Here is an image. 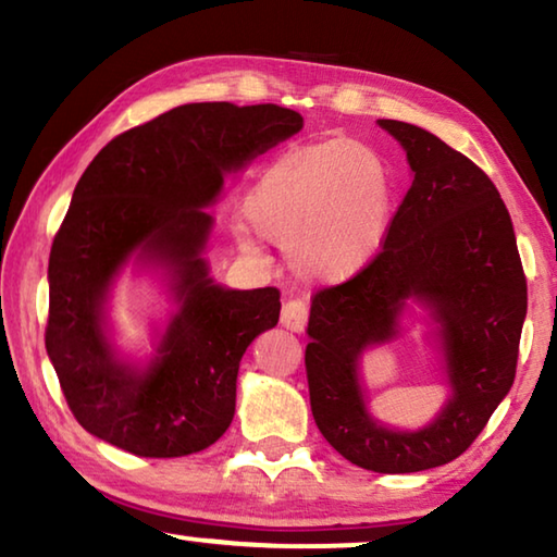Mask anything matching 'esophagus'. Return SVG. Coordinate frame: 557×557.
<instances>
[{"label":"esophagus","mask_w":557,"mask_h":557,"mask_svg":"<svg viewBox=\"0 0 557 557\" xmlns=\"http://www.w3.org/2000/svg\"><path fill=\"white\" fill-rule=\"evenodd\" d=\"M280 322H282V326L289 329V332H295V334L305 332V329H307V307H305V301H299V299L287 301V305L282 307Z\"/></svg>","instance_id":"obj_1"}]
</instances>
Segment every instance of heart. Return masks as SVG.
Wrapping results in <instances>:
<instances>
[{
  "label": "heart",
  "instance_id": "1",
  "mask_svg": "<svg viewBox=\"0 0 557 557\" xmlns=\"http://www.w3.org/2000/svg\"><path fill=\"white\" fill-rule=\"evenodd\" d=\"M238 248L262 258V242L287 248L289 270L314 285H344L388 248L395 186L385 159L356 139L289 147L245 196Z\"/></svg>",
  "mask_w": 557,
  "mask_h": 557
}]
</instances>
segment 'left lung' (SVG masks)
Listing matches in <instances>:
<instances>
[{
	"instance_id": "obj_1",
	"label": "left lung",
	"mask_w": 557,
	"mask_h": 557,
	"mask_svg": "<svg viewBox=\"0 0 557 557\" xmlns=\"http://www.w3.org/2000/svg\"><path fill=\"white\" fill-rule=\"evenodd\" d=\"M412 184L371 270L312 301L305 363L319 432L351 465L408 474L457 459L513 385L528 307L513 223L482 169L410 122L379 120ZM418 306L448 400L428 426L398 431L368 408L362 356L401 335Z\"/></svg>"
}]
</instances>
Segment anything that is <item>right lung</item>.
Masks as SVG:
<instances>
[{
    "instance_id": "add662e5",
    "label": "right lung",
    "mask_w": 557,
    "mask_h": 557,
    "mask_svg": "<svg viewBox=\"0 0 557 557\" xmlns=\"http://www.w3.org/2000/svg\"><path fill=\"white\" fill-rule=\"evenodd\" d=\"M301 125L299 112L270 102H188L115 137L83 172L49 258L46 354L90 435L162 459L228 430L240 358L277 324L280 292L213 280L209 209L225 178ZM127 269L152 276L168 299L143 359L116 346L109 317Z\"/></svg>"
}]
</instances>
